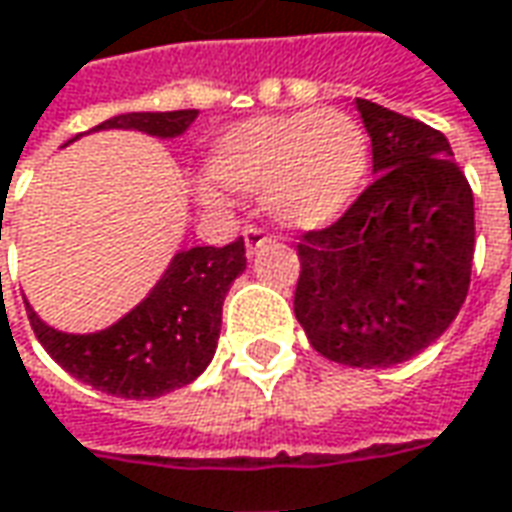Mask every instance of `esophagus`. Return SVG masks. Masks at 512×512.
Instances as JSON below:
<instances>
[{"instance_id":"1","label":"esophagus","mask_w":512,"mask_h":512,"mask_svg":"<svg viewBox=\"0 0 512 512\" xmlns=\"http://www.w3.org/2000/svg\"><path fill=\"white\" fill-rule=\"evenodd\" d=\"M243 241H246V249H249V252H255L257 246H263V243L271 241V235L266 232V229L249 224V227L243 229Z\"/></svg>"}]
</instances>
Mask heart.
I'll return each instance as SVG.
<instances>
[{
	"instance_id": "obj_1",
	"label": "heart",
	"mask_w": 512,
	"mask_h": 512,
	"mask_svg": "<svg viewBox=\"0 0 512 512\" xmlns=\"http://www.w3.org/2000/svg\"><path fill=\"white\" fill-rule=\"evenodd\" d=\"M370 165V139L353 114L339 109L252 117L229 125L207 159L204 198L263 193L266 212L291 229H316L339 218ZM212 181L216 183L211 184Z\"/></svg>"
}]
</instances>
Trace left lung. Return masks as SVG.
Segmentation results:
<instances>
[{
  "label": "left lung",
  "instance_id": "left-lung-1",
  "mask_svg": "<svg viewBox=\"0 0 512 512\" xmlns=\"http://www.w3.org/2000/svg\"><path fill=\"white\" fill-rule=\"evenodd\" d=\"M375 182L325 229L302 232L294 314L316 353L392 367L460 314L474 263V193L431 125L356 97Z\"/></svg>",
  "mask_w": 512,
  "mask_h": 512
}]
</instances>
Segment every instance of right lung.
Masks as SVG:
<instances>
[{
  "label": "right lung",
  "mask_w": 512,
  "mask_h": 512,
  "mask_svg": "<svg viewBox=\"0 0 512 512\" xmlns=\"http://www.w3.org/2000/svg\"><path fill=\"white\" fill-rule=\"evenodd\" d=\"M196 120V109L131 111L103 128H137L151 137H179ZM81 137V134H78ZM72 142V139H69ZM246 269V246H193L170 260L154 291L131 314L100 333H61L44 325L27 305L36 339L66 373L117 398H159L196 381L215 356L221 308L229 285Z\"/></svg>",
  "instance_id": "right-lung-1"
}]
</instances>
